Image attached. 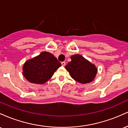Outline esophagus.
<instances>
[{
    "label": "esophagus",
    "mask_w": 128,
    "mask_h": 128,
    "mask_svg": "<svg viewBox=\"0 0 128 128\" xmlns=\"http://www.w3.org/2000/svg\"><path fill=\"white\" fill-rule=\"evenodd\" d=\"M61 64H62V66H64L66 65V62H64V61H63V62H61Z\"/></svg>",
    "instance_id": "1"
}]
</instances>
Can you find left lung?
Here are the masks:
<instances>
[{"label":"left lung","mask_w":128,"mask_h":128,"mask_svg":"<svg viewBox=\"0 0 128 128\" xmlns=\"http://www.w3.org/2000/svg\"><path fill=\"white\" fill-rule=\"evenodd\" d=\"M71 59L65 68L74 80L81 84H87L94 80L98 72L95 65L79 54L72 55Z\"/></svg>","instance_id":"1"}]
</instances>
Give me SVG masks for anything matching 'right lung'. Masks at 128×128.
<instances>
[{"instance_id": "obj_1", "label": "right lung", "mask_w": 128, "mask_h": 128, "mask_svg": "<svg viewBox=\"0 0 128 128\" xmlns=\"http://www.w3.org/2000/svg\"><path fill=\"white\" fill-rule=\"evenodd\" d=\"M61 62L48 52H42L38 56L28 60L23 67V74L28 81L43 84L49 80L60 66Z\"/></svg>"}]
</instances>
